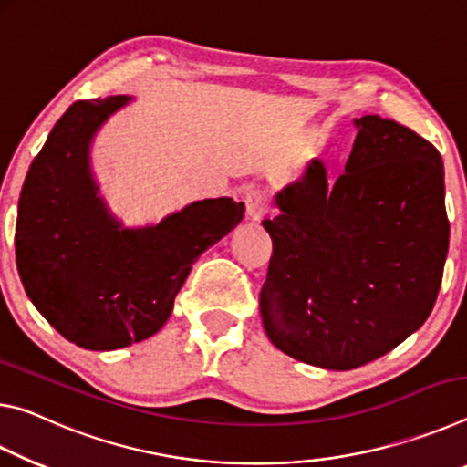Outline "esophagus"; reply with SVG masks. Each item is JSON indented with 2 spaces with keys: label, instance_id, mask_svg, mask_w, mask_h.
Listing matches in <instances>:
<instances>
[{
  "label": "esophagus",
  "instance_id": "obj_1",
  "mask_svg": "<svg viewBox=\"0 0 467 467\" xmlns=\"http://www.w3.org/2000/svg\"><path fill=\"white\" fill-rule=\"evenodd\" d=\"M244 202H246V215L252 221L263 219V215L266 213V201L263 192H258V190H250V192H246V196H244Z\"/></svg>",
  "mask_w": 467,
  "mask_h": 467
}]
</instances>
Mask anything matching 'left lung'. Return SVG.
<instances>
[{
    "label": "left lung",
    "instance_id": "obj_1",
    "mask_svg": "<svg viewBox=\"0 0 467 467\" xmlns=\"http://www.w3.org/2000/svg\"><path fill=\"white\" fill-rule=\"evenodd\" d=\"M346 173L312 159L275 196L261 317L275 348L327 370L364 366L406 341L437 302L449 250L445 170L414 130L356 119Z\"/></svg>",
    "mask_w": 467,
    "mask_h": 467
}]
</instances>
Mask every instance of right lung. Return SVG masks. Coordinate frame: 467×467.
<instances>
[{"mask_svg":"<svg viewBox=\"0 0 467 467\" xmlns=\"http://www.w3.org/2000/svg\"><path fill=\"white\" fill-rule=\"evenodd\" d=\"M132 97L76 101L30 163L18 201L16 263L30 302L84 349L128 348L155 335L190 269L240 223L244 202L206 198L161 223L126 229L90 171V142Z\"/></svg>","mask_w":467,"mask_h":467,"instance_id":"obj_1","label":"right lung"}]
</instances>
